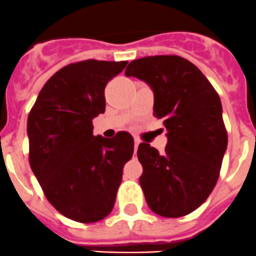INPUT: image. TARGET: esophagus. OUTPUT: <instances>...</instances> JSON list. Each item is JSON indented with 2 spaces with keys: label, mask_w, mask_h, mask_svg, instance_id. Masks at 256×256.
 <instances>
[{
  "label": "esophagus",
  "mask_w": 256,
  "mask_h": 256,
  "mask_svg": "<svg viewBox=\"0 0 256 256\" xmlns=\"http://www.w3.org/2000/svg\"><path fill=\"white\" fill-rule=\"evenodd\" d=\"M139 144H140V140L139 139H135V153L138 152V148H139Z\"/></svg>",
  "instance_id": "obj_1"
}]
</instances>
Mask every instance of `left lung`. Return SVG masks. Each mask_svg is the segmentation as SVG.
Listing matches in <instances>:
<instances>
[{
	"mask_svg": "<svg viewBox=\"0 0 256 256\" xmlns=\"http://www.w3.org/2000/svg\"><path fill=\"white\" fill-rule=\"evenodd\" d=\"M125 75L150 85L153 114L167 131L163 154L146 142L138 149L145 200L162 217H184L208 199L220 177L228 142L220 96L194 64L174 54L134 60Z\"/></svg>",
	"mask_w": 256,
	"mask_h": 256,
	"instance_id": "1",
	"label": "left lung"
}]
</instances>
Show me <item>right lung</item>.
Returning <instances> with one entry per match:
<instances>
[{"instance_id": "right-lung-1", "label": "right lung", "mask_w": 256, "mask_h": 256, "mask_svg": "<svg viewBox=\"0 0 256 256\" xmlns=\"http://www.w3.org/2000/svg\"><path fill=\"white\" fill-rule=\"evenodd\" d=\"M128 61L85 60L50 78L28 116L29 163L48 202L65 217L93 223L111 213L134 139L93 135L106 111L104 88Z\"/></svg>"}]
</instances>
